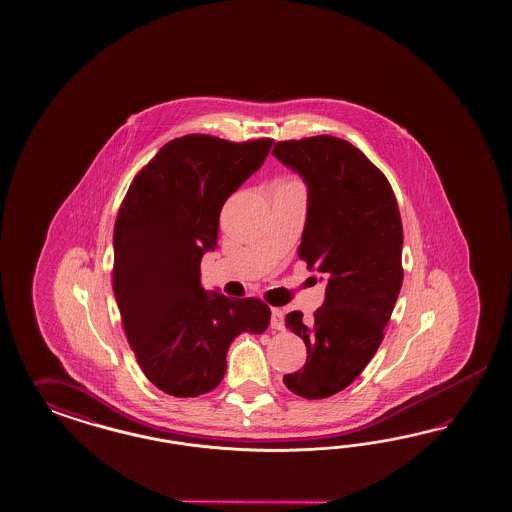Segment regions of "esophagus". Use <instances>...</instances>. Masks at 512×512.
I'll use <instances>...</instances> for the list:
<instances>
[{"label": "esophagus", "mask_w": 512, "mask_h": 512, "mask_svg": "<svg viewBox=\"0 0 512 512\" xmlns=\"http://www.w3.org/2000/svg\"><path fill=\"white\" fill-rule=\"evenodd\" d=\"M270 326H272L274 330H283V328H285V313H283V310H279V308L272 310Z\"/></svg>", "instance_id": "34e87169"}]
</instances>
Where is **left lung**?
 <instances>
[{"mask_svg":"<svg viewBox=\"0 0 512 512\" xmlns=\"http://www.w3.org/2000/svg\"><path fill=\"white\" fill-rule=\"evenodd\" d=\"M272 154L308 186L298 257L326 281L319 310L285 317L308 358L283 383L321 400L349 387L383 341L402 289V217L387 176L347 140H281Z\"/></svg>","mask_w":512,"mask_h":512,"instance_id":"8db88e82","label":"left lung"}]
</instances>
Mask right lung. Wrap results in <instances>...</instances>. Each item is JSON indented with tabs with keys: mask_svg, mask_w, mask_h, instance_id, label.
Segmentation results:
<instances>
[{
	"mask_svg": "<svg viewBox=\"0 0 512 512\" xmlns=\"http://www.w3.org/2000/svg\"><path fill=\"white\" fill-rule=\"evenodd\" d=\"M274 140L186 135L167 142L135 176L114 225L112 289L140 370L176 398L221 383L242 332L263 334L270 308L201 285L225 201L264 163Z\"/></svg>",
	"mask_w": 512,
	"mask_h": 512,
	"instance_id": "add662e5",
	"label": "right lung"
}]
</instances>
